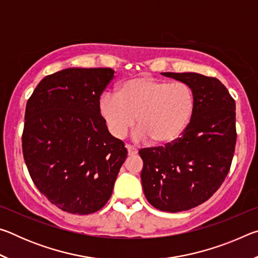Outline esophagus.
<instances>
[{
	"instance_id": "34e87169",
	"label": "esophagus",
	"mask_w": 258,
	"mask_h": 258,
	"mask_svg": "<svg viewBox=\"0 0 258 258\" xmlns=\"http://www.w3.org/2000/svg\"><path fill=\"white\" fill-rule=\"evenodd\" d=\"M126 149H127L128 156H134V155L138 154V149H137V148H134V147L130 146V145L126 146Z\"/></svg>"
}]
</instances>
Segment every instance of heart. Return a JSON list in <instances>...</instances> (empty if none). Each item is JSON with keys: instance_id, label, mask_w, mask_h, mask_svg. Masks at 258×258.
<instances>
[{"instance_id": "b5f03b06", "label": "heart", "mask_w": 258, "mask_h": 258, "mask_svg": "<svg viewBox=\"0 0 258 258\" xmlns=\"http://www.w3.org/2000/svg\"><path fill=\"white\" fill-rule=\"evenodd\" d=\"M195 93L183 82L142 75L128 78L117 93L101 95L99 109L110 133L123 139L138 120L135 141L168 145L181 137L195 110Z\"/></svg>"}]
</instances>
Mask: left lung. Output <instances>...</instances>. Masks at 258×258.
Here are the masks:
<instances>
[{"label":"left lung","instance_id":"1","mask_svg":"<svg viewBox=\"0 0 258 258\" xmlns=\"http://www.w3.org/2000/svg\"><path fill=\"white\" fill-rule=\"evenodd\" d=\"M194 90L195 110L181 138L165 147L139 151L148 202L163 212L199 206L215 194L233 158L235 102L215 77L197 73H161Z\"/></svg>","mask_w":258,"mask_h":258}]
</instances>
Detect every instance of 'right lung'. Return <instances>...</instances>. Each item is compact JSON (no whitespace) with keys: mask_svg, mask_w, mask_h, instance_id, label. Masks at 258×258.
Masks as SVG:
<instances>
[{"mask_svg":"<svg viewBox=\"0 0 258 258\" xmlns=\"http://www.w3.org/2000/svg\"><path fill=\"white\" fill-rule=\"evenodd\" d=\"M113 73L63 69L43 78L27 101L25 163L41 194L64 212L87 215L101 209L127 157L99 109Z\"/></svg>","mask_w":258,"mask_h":258,"instance_id":"1","label":"right lung"}]
</instances>
